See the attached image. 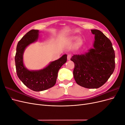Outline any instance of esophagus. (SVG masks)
<instances>
[{"label":"esophagus","instance_id":"34e87169","mask_svg":"<svg viewBox=\"0 0 125 125\" xmlns=\"http://www.w3.org/2000/svg\"><path fill=\"white\" fill-rule=\"evenodd\" d=\"M71 57V54H68L67 55V59L68 60H70Z\"/></svg>","mask_w":125,"mask_h":125}]
</instances>
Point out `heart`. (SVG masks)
<instances>
[{
  "mask_svg": "<svg viewBox=\"0 0 125 125\" xmlns=\"http://www.w3.org/2000/svg\"><path fill=\"white\" fill-rule=\"evenodd\" d=\"M76 38H77L76 36H71V37H69V38H68V41L69 42H73L75 39H76ZM81 43H82V39L81 38H80V37H78V38L77 39L76 44L77 45H78L81 44Z\"/></svg>",
  "mask_w": 125,
  "mask_h": 125,
  "instance_id": "obj_1",
  "label": "heart"
}]
</instances>
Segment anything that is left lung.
<instances>
[{
    "instance_id": "1",
    "label": "left lung",
    "mask_w": 125,
    "mask_h": 125,
    "mask_svg": "<svg viewBox=\"0 0 125 125\" xmlns=\"http://www.w3.org/2000/svg\"><path fill=\"white\" fill-rule=\"evenodd\" d=\"M95 35L93 48L84 54L74 55L71 60L74 63L73 74L77 83L88 89L103 85L115 68V52L111 41L100 30H91Z\"/></svg>"
}]
</instances>
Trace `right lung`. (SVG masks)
<instances>
[{
  "label": "right lung",
  "mask_w": 125,
  "mask_h": 125,
  "mask_svg": "<svg viewBox=\"0 0 125 125\" xmlns=\"http://www.w3.org/2000/svg\"><path fill=\"white\" fill-rule=\"evenodd\" d=\"M39 31L31 30L19 42L15 56V63L18 78L23 83L34 91L46 90L54 86L56 82L58 72L67 62L66 54L58 59L51 62L43 69L29 70L23 64V55L25 49L30 44L36 42L39 38Z\"/></svg>",
  "instance_id": "1"
}]
</instances>
